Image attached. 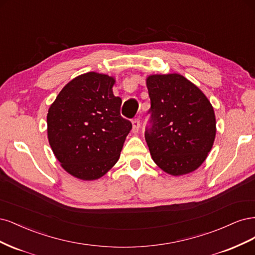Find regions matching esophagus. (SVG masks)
I'll use <instances>...</instances> for the list:
<instances>
[{"label": "esophagus", "instance_id": "obj_1", "mask_svg": "<svg viewBox=\"0 0 255 255\" xmlns=\"http://www.w3.org/2000/svg\"><path fill=\"white\" fill-rule=\"evenodd\" d=\"M139 130V120L138 119H134L132 121V132L133 133H137Z\"/></svg>", "mask_w": 255, "mask_h": 255}]
</instances>
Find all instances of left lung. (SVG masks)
<instances>
[{"label": "left lung", "instance_id": "left-lung-1", "mask_svg": "<svg viewBox=\"0 0 255 255\" xmlns=\"http://www.w3.org/2000/svg\"><path fill=\"white\" fill-rule=\"evenodd\" d=\"M149 126L145 139L154 163L172 176L198 168L216 135L214 109L201 90L180 74L149 75Z\"/></svg>", "mask_w": 255, "mask_h": 255}]
</instances>
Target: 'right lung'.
Here are the masks:
<instances>
[{
	"label": "right lung",
	"mask_w": 255,
	"mask_h": 255,
	"mask_svg": "<svg viewBox=\"0 0 255 255\" xmlns=\"http://www.w3.org/2000/svg\"><path fill=\"white\" fill-rule=\"evenodd\" d=\"M116 79L89 72L64 86L47 113L51 148L70 175L85 181L103 177L120 158L132 125L121 117Z\"/></svg>",
	"instance_id": "obj_1"
}]
</instances>
